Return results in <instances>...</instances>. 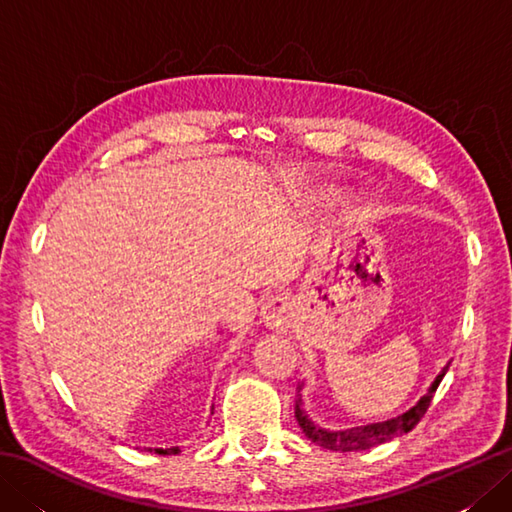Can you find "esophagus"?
I'll use <instances>...</instances> for the list:
<instances>
[{
	"label": "esophagus",
	"instance_id": "1",
	"mask_svg": "<svg viewBox=\"0 0 512 512\" xmlns=\"http://www.w3.org/2000/svg\"><path fill=\"white\" fill-rule=\"evenodd\" d=\"M297 317V303L286 292H279V295H273L266 299L262 306V321L268 330L275 332H286L292 328Z\"/></svg>",
	"mask_w": 512,
	"mask_h": 512
}]
</instances>
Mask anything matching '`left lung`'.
I'll return each instance as SVG.
<instances>
[{
    "mask_svg": "<svg viewBox=\"0 0 512 512\" xmlns=\"http://www.w3.org/2000/svg\"><path fill=\"white\" fill-rule=\"evenodd\" d=\"M447 374V369H442V374H438V378L433 380V385L429 387L427 394L420 398V402L416 407H411L407 413H402L398 418H391L387 422H376V424H365V427H354V429H347V431H325L321 427H317L308 416L306 411L301 409V398L297 400V407H295V416L297 422L301 424V429L306 436L314 442L319 444L323 449H330V451H365V449H372L378 447V444H383L391 438L402 436V433L411 431L416 424L420 422V418L427 413L433 394H436V389L440 385V380Z\"/></svg>",
    "mask_w": 512,
    "mask_h": 512,
    "instance_id": "1",
    "label": "left lung"
}]
</instances>
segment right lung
Listing matches in <instances>:
<instances>
[{
  "instance_id": "obj_1",
  "label": "right lung",
  "mask_w": 512,
  "mask_h": 512,
  "mask_svg": "<svg viewBox=\"0 0 512 512\" xmlns=\"http://www.w3.org/2000/svg\"><path fill=\"white\" fill-rule=\"evenodd\" d=\"M147 451H149V453L154 451V453H158V455H171V453L176 455V453H180V449H178V447H173V449H147Z\"/></svg>"
}]
</instances>
